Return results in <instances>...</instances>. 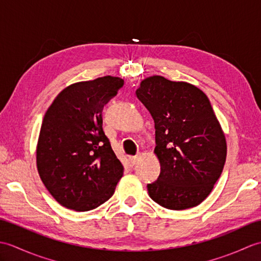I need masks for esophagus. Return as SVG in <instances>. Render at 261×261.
<instances>
[{
    "label": "esophagus",
    "mask_w": 261,
    "mask_h": 261,
    "mask_svg": "<svg viewBox=\"0 0 261 261\" xmlns=\"http://www.w3.org/2000/svg\"><path fill=\"white\" fill-rule=\"evenodd\" d=\"M139 156H132V157H129V162L131 165H135L138 160H139Z\"/></svg>",
    "instance_id": "obj_1"
}]
</instances>
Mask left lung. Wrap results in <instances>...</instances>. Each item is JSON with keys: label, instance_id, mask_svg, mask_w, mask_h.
Returning a JSON list of instances; mask_svg holds the SVG:
<instances>
[{"label": "left lung", "instance_id": "left-lung-1", "mask_svg": "<svg viewBox=\"0 0 261 261\" xmlns=\"http://www.w3.org/2000/svg\"><path fill=\"white\" fill-rule=\"evenodd\" d=\"M136 94L156 129L160 175L147 186L149 196L168 210L197 206L212 192L226 158L224 132L207 96L190 83L159 75L142 80Z\"/></svg>", "mask_w": 261, "mask_h": 261}]
</instances>
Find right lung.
Listing matches in <instances>:
<instances>
[{"label":"right lung","mask_w":261,"mask_h":261,"mask_svg":"<svg viewBox=\"0 0 261 261\" xmlns=\"http://www.w3.org/2000/svg\"><path fill=\"white\" fill-rule=\"evenodd\" d=\"M123 80L103 76L60 92L43 116L36 148L39 176L64 207L85 212L113 195L123 175L102 127V110Z\"/></svg>","instance_id":"right-lung-1"}]
</instances>
